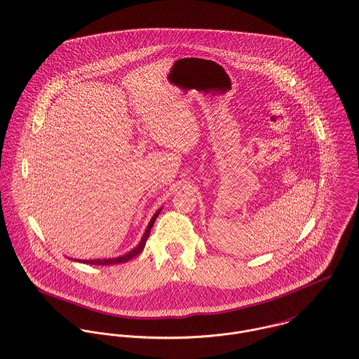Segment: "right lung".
<instances>
[{
	"label": "right lung",
	"instance_id": "obj_1",
	"mask_svg": "<svg viewBox=\"0 0 359 359\" xmlns=\"http://www.w3.org/2000/svg\"><path fill=\"white\" fill-rule=\"evenodd\" d=\"M161 209H158L157 212H156V215L151 217V220H150V223H149V226H147V229H146V231H144V234H143V237L140 239V242H139V245L136 246V248H133L130 252H128L126 255H123V256H120V257H113V259H95V260H77V262H81V263H85V264H96V266H109V264H118V263H125V262H128V260H130L132 257H135V256H137L143 249H144V246H146V241L149 238V236H150V231H151V227H153V224H154V222H156V219H157V216L160 215Z\"/></svg>",
	"mask_w": 359,
	"mask_h": 359
}]
</instances>
